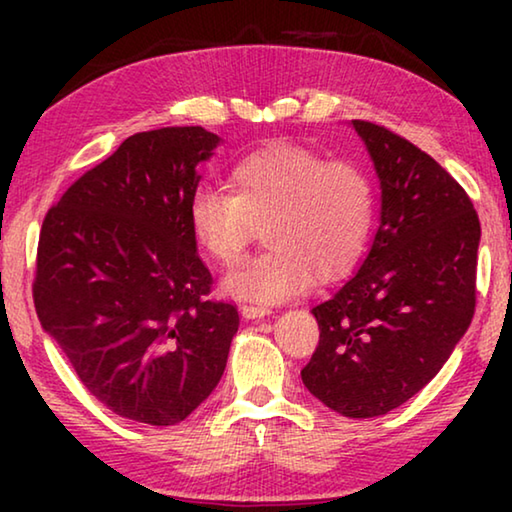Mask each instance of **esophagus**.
I'll return each mask as SVG.
<instances>
[{
	"mask_svg": "<svg viewBox=\"0 0 512 512\" xmlns=\"http://www.w3.org/2000/svg\"><path fill=\"white\" fill-rule=\"evenodd\" d=\"M241 314H244V318H264L271 314V309L262 305H244L241 307Z\"/></svg>",
	"mask_w": 512,
	"mask_h": 512,
	"instance_id": "obj_1",
	"label": "esophagus"
}]
</instances>
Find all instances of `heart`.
<instances>
[{"label": "heart", "mask_w": 512, "mask_h": 512, "mask_svg": "<svg viewBox=\"0 0 512 512\" xmlns=\"http://www.w3.org/2000/svg\"><path fill=\"white\" fill-rule=\"evenodd\" d=\"M375 214V183L361 164L275 144L235 164L230 192H196L189 230L212 262L228 268L262 228L268 248L225 277L223 289L275 305L305 293L316 275L334 282L350 273L366 253Z\"/></svg>", "instance_id": "1"}]
</instances>
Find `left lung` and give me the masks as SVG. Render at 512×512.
<instances>
[{
	"label": "left lung",
	"mask_w": 512,
	"mask_h": 512,
	"mask_svg": "<svg viewBox=\"0 0 512 512\" xmlns=\"http://www.w3.org/2000/svg\"><path fill=\"white\" fill-rule=\"evenodd\" d=\"M381 185L359 273L311 314L318 348L302 384L345 418L397 409L438 375L472 323L481 223L465 189L418 146L354 119Z\"/></svg>",
	"instance_id": "left-lung-1"
}]
</instances>
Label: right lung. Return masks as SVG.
<instances>
[{
  "label": "right lung",
  "instance_id": "1",
  "mask_svg": "<svg viewBox=\"0 0 512 512\" xmlns=\"http://www.w3.org/2000/svg\"><path fill=\"white\" fill-rule=\"evenodd\" d=\"M219 135H131L42 221L33 305L83 386L121 418L169 427L207 400L239 311L210 300L189 201Z\"/></svg>",
  "mask_w": 512,
  "mask_h": 512
}]
</instances>
